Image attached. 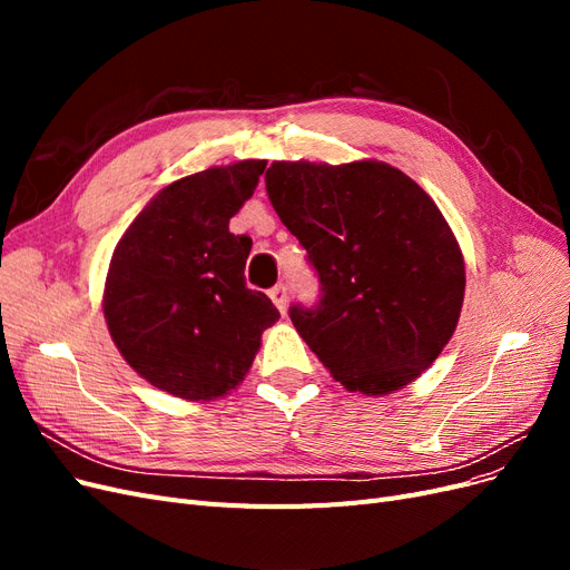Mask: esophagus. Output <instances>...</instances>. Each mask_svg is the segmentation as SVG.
Listing matches in <instances>:
<instances>
[{"mask_svg":"<svg viewBox=\"0 0 570 570\" xmlns=\"http://www.w3.org/2000/svg\"><path fill=\"white\" fill-rule=\"evenodd\" d=\"M268 297H271V302L281 308V314H285V306H287V287L283 285V283H278V285H273L271 289H268Z\"/></svg>","mask_w":570,"mask_h":570,"instance_id":"obj_1","label":"esophagus"}]
</instances>
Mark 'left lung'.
<instances>
[{"label":"left lung","instance_id":"8db88e82","mask_svg":"<svg viewBox=\"0 0 570 570\" xmlns=\"http://www.w3.org/2000/svg\"><path fill=\"white\" fill-rule=\"evenodd\" d=\"M266 189L318 273V304L289 306L308 350L352 392L416 381L452 340L465 289L438 204L383 161H273Z\"/></svg>","mask_w":570,"mask_h":570}]
</instances>
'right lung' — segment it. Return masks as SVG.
<instances>
[{
    "label": "right lung",
    "instance_id": "add662e5",
    "mask_svg": "<svg viewBox=\"0 0 570 570\" xmlns=\"http://www.w3.org/2000/svg\"><path fill=\"white\" fill-rule=\"evenodd\" d=\"M264 168L249 159L170 183L114 249L101 302L111 340L145 381L180 400L235 390L281 318L245 283L252 239L228 228Z\"/></svg>",
    "mask_w": 570,
    "mask_h": 570
}]
</instances>
